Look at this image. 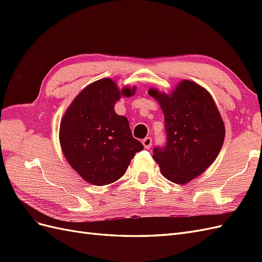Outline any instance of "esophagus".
Here are the masks:
<instances>
[{
    "mask_svg": "<svg viewBox=\"0 0 262 262\" xmlns=\"http://www.w3.org/2000/svg\"><path fill=\"white\" fill-rule=\"evenodd\" d=\"M142 143H143L145 148H149L150 146H152V139H150L149 137H147L143 141H142Z\"/></svg>",
    "mask_w": 262,
    "mask_h": 262,
    "instance_id": "obj_1",
    "label": "esophagus"
}]
</instances>
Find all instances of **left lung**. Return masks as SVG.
I'll use <instances>...</instances> for the list:
<instances>
[{"mask_svg": "<svg viewBox=\"0 0 262 262\" xmlns=\"http://www.w3.org/2000/svg\"><path fill=\"white\" fill-rule=\"evenodd\" d=\"M148 94L163 110L167 133L153 158L165 178L185 185L215 161L224 143V122L211 94L194 82L184 80L170 95L155 89Z\"/></svg>", "mask_w": 262, "mask_h": 262, "instance_id": "left-lung-1", "label": "left lung"}]
</instances>
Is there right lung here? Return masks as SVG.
I'll use <instances>...</instances> for the list:
<instances>
[{"label": "right lung", "mask_w": 262, "mask_h": 262, "mask_svg": "<svg viewBox=\"0 0 262 262\" xmlns=\"http://www.w3.org/2000/svg\"><path fill=\"white\" fill-rule=\"evenodd\" d=\"M136 87L119 89L112 78L86 86L69 106L60 123V144L68 163L85 181L105 186L121 178L137 152L129 121L115 112L116 101Z\"/></svg>", "instance_id": "right-lung-1"}]
</instances>
